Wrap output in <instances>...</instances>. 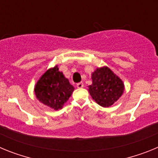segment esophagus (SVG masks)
Returning <instances> with one entry per match:
<instances>
[{"instance_id":"obj_1","label":"esophagus","mask_w":158,"mask_h":158,"mask_svg":"<svg viewBox=\"0 0 158 158\" xmlns=\"http://www.w3.org/2000/svg\"><path fill=\"white\" fill-rule=\"evenodd\" d=\"M77 87L78 89H81V88L84 87V84L82 83V82H80V83H77Z\"/></svg>"}]
</instances>
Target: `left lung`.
Returning <instances> with one entry per match:
<instances>
[{"label":"left lung","mask_w":158,"mask_h":158,"mask_svg":"<svg viewBox=\"0 0 158 158\" xmlns=\"http://www.w3.org/2000/svg\"><path fill=\"white\" fill-rule=\"evenodd\" d=\"M93 84L89 86L92 98L104 107L114 104L124 92V84L107 66L97 68L92 73Z\"/></svg>","instance_id":"1"}]
</instances>
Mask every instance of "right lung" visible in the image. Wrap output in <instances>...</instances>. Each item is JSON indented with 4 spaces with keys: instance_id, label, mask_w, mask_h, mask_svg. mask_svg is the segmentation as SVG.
<instances>
[{
    "instance_id": "obj_1",
    "label": "right lung",
    "mask_w": 158,
    "mask_h": 158,
    "mask_svg": "<svg viewBox=\"0 0 158 158\" xmlns=\"http://www.w3.org/2000/svg\"><path fill=\"white\" fill-rule=\"evenodd\" d=\"M73 90V86L58 70V65L47 69L35 86L36 98L54 110L62 109Z\"/></svg>"
}]
</instances>
